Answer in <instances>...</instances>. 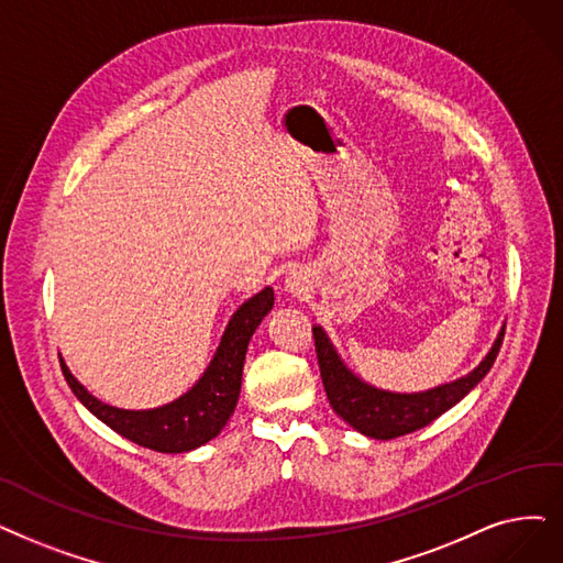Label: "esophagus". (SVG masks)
<instances>
[{"mask_svg":"<svg viewBox=\"0 0 563 563\" xmlns=\"http://www.w3.org/2000/svg\"><path fill=\"white\" fill-rule=\"evenodd\" d=\"M287 289H289V291H297V289H299V283H297L295 278H287Z\"/></svg>","mask_w":563,"mask_h":563,"instance_id":"esophagus-1","label":"esophagus"}]
</instances>
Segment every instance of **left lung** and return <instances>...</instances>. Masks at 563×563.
Listing matches in <instances>:
<instances>
[{
  "label": "left lung",
  "instance_id": "1",
  "mask_svg": "<svg viewBox=\"0 0 563 563\" xmlns=\"http://www.w3.org/2000/svg\"><path fill=\"white\" fill-rule=\"evenodd\" d=\"M312 338L327 398L338 417L365 437L394 439L426 428L467 396L490 373L501 347L504 329L499 331L493 350L470 375L423 390V394H390V390L365 384L342 363L322 327H312Z\"/></svg>",
  "mask_w": 563,
  "mask_h": 563
}]
</instances>
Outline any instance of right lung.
I'll list each match as a JSON object with an SVG mask.
<instances>
[{"label": "right lung", "instance_id": "obj_1", "mask_svg": "<svg viewBox=\"0 0 563 563\" xmlns=\"http://www.w3.org/2000/svg\"><path fill=\"white\" fill-rule=\"evenodd\" d=\"M274 308V289L264 287L234 314L221 338L209 368L188 394L156 409H119L93 398L89 390L70 375L64 358L62 373L76 398L101 419L108 428L131 442L158 453H186L198 449L221 432L230 421L239 400L243 361L249 342L266 312Z\"/></svg>", "mask_w": 563, "mask_h": 563}]
</instances>
